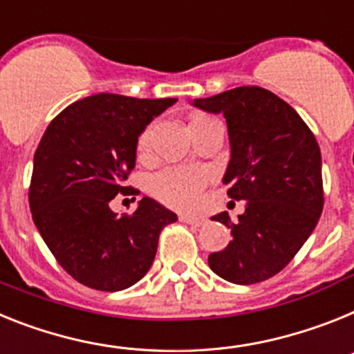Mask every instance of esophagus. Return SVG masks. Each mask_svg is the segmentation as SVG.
I'll use <instances>...</instances> for the list:
<instances>
[{
	"instance_id": "34e87169",
	"label": "esophagus",
	"mask_w": 354,
	"mask_h": 354,
	"mask_svg": "<svg viewBox=\"0 0 354 354\" xmlns=\"http://www.w3.org/2000/svg\"><path fill=\"white\" fill-rule=\"evenodd\" d=\"M180 221L181 223L192 224V226H201V224H205V219H203V217H198V215H189V214H180Z\"/></svg>"
}]
</instances>
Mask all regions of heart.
<instances>
[{
	"instance_id": "1",
	"label": "heart",
	"mask_w": 354,
	"mask_h": 354,
	"mask_svg": "<svg viewBox=\"0 0 354 354\" xmlns=\"http://www.w3.org/2000/svg\"><path fill=\"white\" fill-rule=\"evenodd\" d=\"M205 119L210 118L208 115H199V118L192 119L190 124L205 121ZM149 135H151V128H146L140 133L139 142H137V151H139L140 156L147 153ZM205 181H207V174L203 171H198V169H165V171H162V173L153 178L151 190L153 194L162 199L165 205H171V207L176 208H187L196 201L199 190L205 185Z\"/></svg>"
}]
</instances>
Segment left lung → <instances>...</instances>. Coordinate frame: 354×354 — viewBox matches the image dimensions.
Returning a JSON list of instances; mask_svg holds the SVG:
<instances>
[{
  "label": "left lung",
  "mask_w": 354,
  "mask_h": 354,
  "mask_svg": "<svg viewBox=\"0 0 354 354\" xmlns=\"http://www.w3.org/2000/svg\"><path fill=\"white\" fill-rule=\"evenodd\" d=\"M192 104L226 119L230 162L223 183L230 198L245 201L236 221L228 212L212 217L233 239L208 257V266L230 283L269 279L296 257L321 217L317 140L299 113L267 88L236 87Z\"/></svg>",
  "instance_id": "obj_1"
}]
</instances>
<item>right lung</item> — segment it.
<instances>
[{"instance_id": "right-lung-1", "label": "right lung", "mask_w": 354, "mask_h": 354, "mask_svg": "<svg viewBox=\"0 0 354 354\" xmlns=\"http://www.w3.org/2000/svg\"><path fill=\"white\" fill-rule=\"evenodd\" d=\"M176 101L101 92L69 104L46 128L33 156L30 210L49 251L80 283L103 292L135 285L153 266L162 228L178 221L146 196L131 215L110 208L130 189L122 181L140 133Z\"/></svg>"}]
</instances>
